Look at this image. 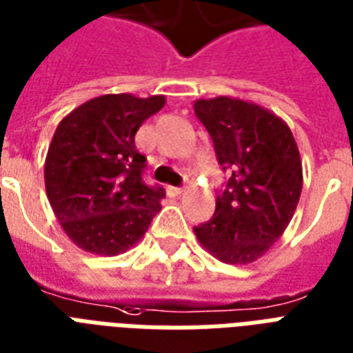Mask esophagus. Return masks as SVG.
Listing matches in <instances>:
<instances>
[{
	"label": "esophagus",
	"mask_w": 353,
	"mask_h": 353,
	"mask_svg": "<svg viewBox=\"0 0 353 353\" xmlns=\"http://www.w3.org/2000/svg\"><path fill=\"white\" fill-rule=\"evenodd\" d=\"M184 192H186L184 188H167V193L173 195V197H179V195H182Z\"/></svg>",
	"instance_id": "obj_1"
}]
</instances>
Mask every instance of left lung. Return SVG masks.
Wrapping results in <instances>:
<instances>
[{
	"instance_id": "8db88e82",
	"label": "left lung",
	"mask_w": 353,
	"mask_h": 353,
	"mask_svg": "<svg viewBox=\"0 0 353 353\" xmlns=\"http://www.w3.org/2000/svg\"><path fill=\"white\" fill-rule=\"evenodd\" d=\"M195 115L208 130L217 161L230 171L208 223L193 227L199 243L227 264H249L270 251L298 206L303 167L288 124L242 98H201Z\"/></svg>"
}]
</instances>
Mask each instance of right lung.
Instances as JSON below:
<instances>
[{
    "mask_svg": "<svg viewBox=\"0 0 353 353\" xmlns=\"http://www.w3.org/2000/svg\"><path fill=\"white\" fill-rule=\"evenodd\" d=\"M165 105L163 94L121 92L87 100L63 119L44 161L46 195L79 249L115 256L134 248L161 210V188L143 182L136 132Z\"/></svg>",
    "mask_w": 353,
    "mask_h": 353,
    "instance_id": "add662e5",
    "label": "right lung"
}]
</instances>
